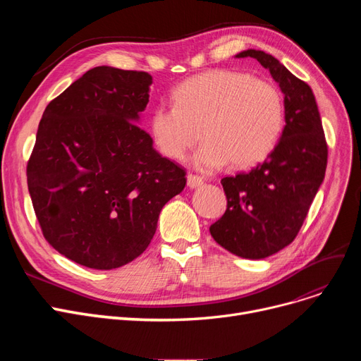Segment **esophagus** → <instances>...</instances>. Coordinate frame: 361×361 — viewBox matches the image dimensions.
<instances>
[{
  "label": "esophagus",
  "instance_id": "obj_1",
  "mask_svg": "<svg viewBox=\"0 0 361 361\" xmlns=\"http://www.w3.org/2000/svg\"><path fill=\"white\" fill-rule=\"evenodd\" d=\"M202 184H203V181H202L200 177L193 176V174H188V176H187V185L190 187V188H197V187H200Z\"/></svg>",
  "mask_w": 361,
  "mask_h": 361
}]
</instances>
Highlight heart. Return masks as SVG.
<instances>
[{
	"label": "heart",
	"instance_id": "1",
	"mask_svg": "<svg viewBox=\"0 0 361 361\" xmlns=\"http://www.w3.org/2000/svg\"><path fill=\"white\" fill-rule=\"evenodd\" d=\"M174 106L158 105L149 120L152 137L168 158L192 157L195 166L215 171L230 162L235 169L267 159L286 126L279 89L252 74L209 70L187 79L173 92Z\"/></svg>",
	"mask_w": 361,
	"mask_h": 361
}]
</instances>
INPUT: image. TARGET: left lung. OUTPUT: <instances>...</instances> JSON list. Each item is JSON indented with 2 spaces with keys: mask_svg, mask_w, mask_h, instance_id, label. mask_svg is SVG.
<instances>
[{
  "mask_svg": "<svg viewBox=\"0 0 361 361\" xmlns=\"http://www.w3.org/2000/svg\"><path fill=\"white\" fill-rule=\"evenodd\" d=\"M269 70L283 93L286 126L263 164L250 173L221 180L226 211L211 225V235L225 250L243 259H264L295 238L325 178L328 146L314 94L275 56L245 49Z\"/></svg>",
  "mask_w": 361,
  "mask_h": 361,
  "instance_id": "8db88e82",
  "label": "left lung"
}]
</instances>
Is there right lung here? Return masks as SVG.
<instances>
[{
    "label": "right lung",
    "instance_id": "obj_1",
    "mask_svg": "<svg viewBox=\"0 0 361 361\" xmlns=\"http://www.w3.org/2000/svg\"><path fill=\"white\" fill-rule=\"evenodd\" d=\"M152 75L99 66L48 104L27 164L47 241L86 268L109 271L140 256L162 207L185 187L184 169L139 127Z\"/></svg>",
    "mask_w": 361,
    "mask_h": 361
}]
</instances>
